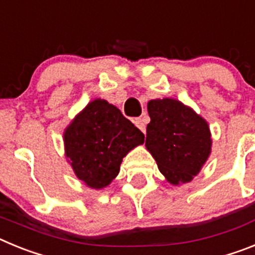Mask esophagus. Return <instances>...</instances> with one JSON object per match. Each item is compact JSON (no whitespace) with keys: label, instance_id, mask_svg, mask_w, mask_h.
<instances>
[{"label":"esophagus","instance_id":"34e87169","mask_svg":"<svg viewBox=\"0 0 255 255\" xmlns=\"http://www.w3.org/2000/svg\"><path fill=\"white\" fill-rule=\"evenodd\" d=\"M134 124L141 132H145V124H144V121L141 119H135Z\"/></svg>","mask_w":255,"mask_h":255}]
</instances>
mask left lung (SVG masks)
<instances>
[{
	"mask_svg": "<svg viewBox=\"0 0 255 255\" xmlns=\"http://www.w3.org/2000/svg\"><path fill=\"white\" fill-rule=\"evenodd\" d=\"M148 114L150 123L147 125L145 147L158 170L172 185L191 181L211 154L207 121L172 98L149 101Z\"/></svg>",
	"mask_w": 255,
	"mask_h": 255,
	"instance_id": "8db88e82",
	"label": "left lung"
}]
</instances>
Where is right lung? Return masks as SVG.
<instances>
[{"instance_id": "obj_1", "label": "right lung", "mask_w": 255, "mask_h": 255, "mask_svg": "<svg viewBox=\"0 0 255 255\" xmlns=\"http://www.w3.org/2000/svg\"><path fill=\"white\" fill-rule=\"evenodd\" d=\"M64 143L76 177L89 188L102 189L119 175L124 157L144 143V134L119 108L97 98L65 129Z\"/></svg>"}]
</instances>
